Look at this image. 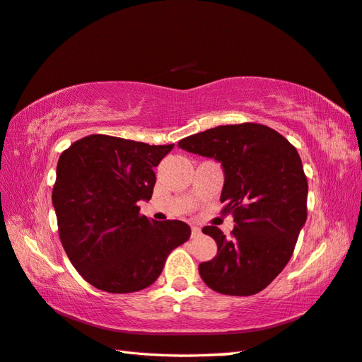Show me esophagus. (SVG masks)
<instances>
[{
  "label": "esophagus",
  "mask_w": 362,
  "mask_h": 362,
  "mask_svg": "<svg viewBox=\"0 0 362 362\" xmlns=\"http://www.w3.org/2000/svg\"><path fill=\"white\" fill-rule=\"evenodd\" d=\"M199 235H202V229L198 226H192V238H197Z\"/></svg>",
  "instance_id": "obj_1"
}]
</instances>
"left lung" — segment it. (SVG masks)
<instances>
[{
	"mask_svg": "<svg viewBox=\"0 0 362 362\" xmlns=\"http://www.w3.org/2000/svg\"><path fill=\"white\" fill-rule=\"evenodd\" d=\"M178 146L221 163L223 214L235 221L232 238L215 226L203 228L218 252L199 263V276L221 294L260 293L290 262L307 221L308 182L296 147L272 128L252 122L215 127Z\"/></svg>",
	"mask_w": 362,
	"mask_h": 362,
	"instance_id": "obj_1",
	"label": "left lung"
}]
</instances>
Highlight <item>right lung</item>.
Wrapping results in <instances>:
<instances>
[{"label": "right lung", "instance_id": "add662e5", "mask_svg": "<svg viewBox=\"0 0 362 362\" xmlns=\"http://www.w3.org/2000/svg\"><path fill=\"white\" fill-rule=\"evenodd\" d=\"M173 147L90 134L60 155L52 190L60 242L98 290H144L163 272L167 255L189 240V224L148 220L138 206L151 198L153 167Z\"/></svg>", "mask_w": 362, "mask_h": 362}]
</instances>
